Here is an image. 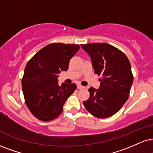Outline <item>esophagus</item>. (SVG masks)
<instances>
[{
  "label": "esophagus",
  "instance_id": "34e87169",
  "mask_svg": "<svg viewBox=\"0 0 153 153\" xmlns=\"http://www.w3.org/2000/svg\"><path fill=\"white\" fill-rule=\"evenodd\" d=\"M84 88H85V87L82 86L81 84H78V85H77V88H79V89H84Z\"/></svg>",
  "mask_w": 153,
  "mask_h": 153
}]
</instances>
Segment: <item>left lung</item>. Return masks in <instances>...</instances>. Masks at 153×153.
I'll use <instances>...</instances> for the list:
<instances>
[{
	"label": "left lung",
	"instance_id": "1",
	"mask_svg": "<svg viewBox=\"0 0 153 153\" xmlns=\"http://www.w3.org/2000/svg\"><path fill=\"white\" fill-rule=\"evenodd\" d=\"M91 58L94 73L100 76V87L91 86L90 97L83 102L90 114L99 118L112 116L129 97L133 82L130 61L123 52L107 43L81 45Z\"/></svg>",
	"mask_w": 153,
	"mask_h": 153
}]
</instances>
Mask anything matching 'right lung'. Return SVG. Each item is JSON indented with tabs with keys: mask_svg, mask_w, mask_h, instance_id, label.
Wrapping results in <instances>:
<instances>
[{
	"mask_svg": "<svg viewBox=\"0 0 153 153\" xmlns=\"http://www.w3.org/2000/svg\"><path fill=\"white\" fill-rule=\"evenodd\" d=\"M79 45L52 43L38 51L28 61L22 79L26 105L35 118L42 121L56 118L76 90L75 84H58V74L67 71Z\"/></svg>",
	"mask_w": 153,
	"mask_h": 153,
	"instance_id": "obj_1",
	"label": "right lung"
}]
</instances>
